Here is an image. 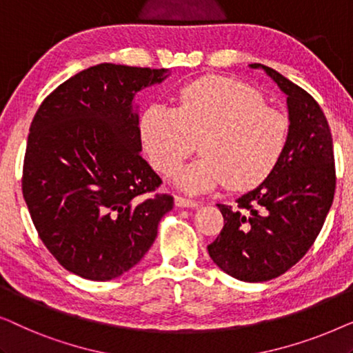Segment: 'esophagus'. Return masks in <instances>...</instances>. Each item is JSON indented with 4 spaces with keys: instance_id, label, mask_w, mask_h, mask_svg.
I'll use <instances>...</instances> for the list:
<instances>
[{
    "instance_id": "34e87169",
    "label": "esophagus",
    "mask_w": 353,
    "mask_h": 353,
    "mask_svg": "<svg viewBox=\"0 0 353 353\" xmlns=\"http://www.w3.org/2000/svg\"><path fill=\"white\" fill-rule=\"evenodd\" d=\"M175 204L178 207H186V209H196V207H199V202L188 199V197H183V196L175 197Z\"/></svg>"
}]
</instances>
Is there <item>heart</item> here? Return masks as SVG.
<instances>
[{
    "label": "heart",
    "instance_id": "obj_1",
    "mask_svg": "<svg viewBox=\"0 0 353 353\" xmlns=\"http://www.w3.org/2000/svg\"><path fill=\"white\" fill-rule=\"evenodd\" d=\"M289 132L283 110L265 104L252 86L221 75L188 83L180 108L154 101L139 119L144 152L165 175L175 173L201 141L204 154L175 176L190 194H209L226 183L239 190L260 185L281 162Z\"/></svg>",
    "mask_w": 353,
    "mask_h": 353
}]
</instances>
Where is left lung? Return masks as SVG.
Here are the masks:
<instances>
[{
    "label": "left lung",
    "instance_id": "obj_1",
    "mask_svg": "<svg viewBox=\"0 0 353 353\" xmlns=\"http://www.w3.org/2000/svg\"><path fill=\"white\" fill-rule=\"evenodd\" d=\"M262 67L288 96V148L272 175L234 207L219 204L225 226L207 250L230 276L260 283L286 273L315 243L334 199L336 165L320 104L272 67Z\"/></svg>",
    "mask_w": 353,
    "mask_h": 353
}]
</instances>
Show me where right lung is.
I'll list each match as a JSON object with an SVG mask.
<instances>
[{
  "instance_id": "right-lung-1",
  "label": "right lung",
  "mask_w": 353,
  "mask_h": 353,
  "mask_svg": "<svg viewBox=\"0 0 353 353\" xmlns=\"http://www.w3.org/2000/svg\"><path fill=\"white\" fill-rule=\"evenodd\" d=\"M165 69L98 64L48 94L32 120L22 194L38 236L69 272L109 281L133 268L173 209L139 156L133 98Z\"/></svg>"
}]
</instances>
